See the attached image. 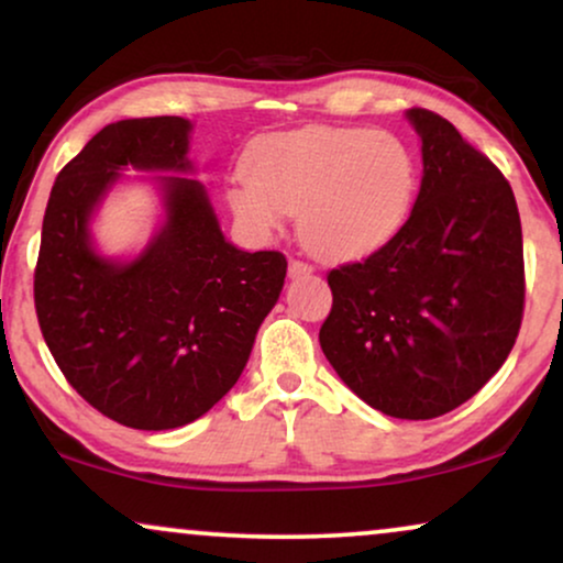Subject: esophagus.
<instances>
[{
    "instance_id": "34e87169",
    "label": "esophagus",
    "mask_w": 563,
    "mask_h": 563,
    "mask_svg": "<svg viewBox=\"0 0 563 563\" xmlns=\"http://www.w3.org/2000/svg\"><path fill=\"white\" fill-rule=\"evenodd\" d=\"M307 274H312V266L307 264V261H299V258L289 261V276H291V279H299V276H307Z\"/></svg>"
}]
</instances>
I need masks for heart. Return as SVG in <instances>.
I'll return each instance as SVG.
<instances>
[{
    "mask_svg": "<svg viewBox=\"0 0 563 563\" xmlns=\"http://www.w3.org/2000/svg\"><path fill=\"white\" fill-rule=\"evenodd\" d=\"M418 195L405 141L366 128L312 125L258 137L228 205L258 235L299 212L305 245L328 258L366 256L399 233Z\"/></svg>",
    "mask_w": 563,
    "mask_h": 563,
    "instance_id": "obj_1",
    "label": "heart"
}]
</instances>
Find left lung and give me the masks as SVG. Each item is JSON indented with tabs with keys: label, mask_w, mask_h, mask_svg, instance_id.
I'll use <instances>...</instances> for the list:
<instances>
[{
	"label": "left lung",
	"mask_w": 563,
	"mask_h": 563,
	"mask_svg": "<svg viewBox=\"0 0 563 563\" xmlns=\"http://www.w3.org/2000/svg\"><path fill=\"white\" fill-rule=\"evenodd\" d=\"M422 184L399 233L328 274L320 345L374 410L430 420L510 356L526 307L522 230L503 172L441 114L412 107Z\"/></svg>",
	"instance_id": "left-lung-1"
}]
</instances>
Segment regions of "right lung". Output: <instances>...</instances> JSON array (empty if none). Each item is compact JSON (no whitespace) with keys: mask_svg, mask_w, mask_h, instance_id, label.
I'll return each instance as SVG.
<instances>
[{"mask_svg":"<svg viewBox=\"0 0 563 563\" xmlns=\"http://www.w3.org/2000/svg\"><path fill=\"white\" fill-rule=\"evenodd\" d=\"M189 120H120L60 168L43 218L35 312L66 382L120 426L168 430L228 395L287 258L238 251L199 181L164 176L166 225L130 264L95 253L89 218L125 166L189 172Z\"/></svg>","mask_w":563,"mask_h":563,"instance_id":"obj_1","label":"right lung"}]
</instances>
